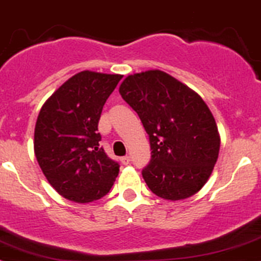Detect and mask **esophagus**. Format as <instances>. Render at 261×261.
Returning <instances> with one entry per match:
<instances>
[{
    "label": "esophagus",
    "instance_id": "34e87169",
    "mask_svg": "<svg viewBox=\"0 0 261 261\" xmlns=\"http://www.w3.org/2000/svg\"><path fill=\"white\" fill-rule=\"evenodd\" d=\"M130 157H128V155H125V157H122L121 158V162H122L123 165H128L130 164Z\"/></svg>",
    "mask_w": 261,
    "mask_h": 261
}]
</instances>
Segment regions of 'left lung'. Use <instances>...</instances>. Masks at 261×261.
I'll list each match as a JSON object with an SVG mask.
<instances>
[{
    "mask_svg": "<svg viewBox=\"0 0 261 261\" xmlns=\"http://www.w3.org/2000/svg\"><path fill=\"white\" fill-rule=\"evenodd\" d=\"M119 94L149 135L152 157L142 174L150 191L169 201L196 194L220 149L215 118L202 97L158 69L127 75Z\"/></svg>",
    "mask_w": 261,
    "mask_h": 261,
    "instance_id": "8db88e82",
    "label": "left lung"
}]
</instances>
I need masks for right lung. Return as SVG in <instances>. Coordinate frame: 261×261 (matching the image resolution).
<instances>
[{"instance_id": "right-lung-1", "label": "right lung", "mask_w": 261, "mask_h": 261, "mask_svg": "<svg viewBox=\"0 0 261 261\" xmlns=\"http://www.w3.org/2000/svg\"><path fill=\"white\" fill-rule=\"evenodd\" d=\"M121 74L82 70L72 75L41 108L35 127V154L47 181L77 203L111 191L119 165L99 147L97 123Z\"/></svg>"}]
</instances>
